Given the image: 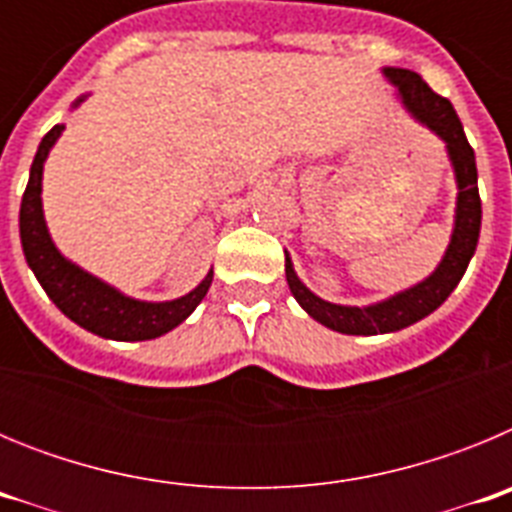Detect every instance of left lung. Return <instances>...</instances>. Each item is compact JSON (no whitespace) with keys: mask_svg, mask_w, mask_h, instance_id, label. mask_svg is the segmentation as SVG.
Returning a JSON list of instances; mask_svg holds the SVG:
<instances>
[{"mask_svg":"<svg viewBox=\"0 0 512 512\" xmlns=\"http://www.w3.org/2000/svg\"><path fill=\"white\" fill-rule=\"evenodd\" d=\"M392 84H397L402 94V102L408 104V110L425 122L428 128L436 130L449 148L451 164L459 182V202H456V228L451 235L449 251L433 271L431 277L420 282L418 287L400 292L392 300H384L372 307H343L330 305L320 300L297 279L289 256L284 259V271H287V284L292 289L295 300L310 312L312 318L323 323L325 328L348 333V336H377V333H392V330L408 328L418 323L425 315H431L436 307L446 302V297L454 292L456 284L461 282L469 261L474 256V248L479 241V225H482V200L477 189V161H474V148L469 146L461 120L456 115L454 104L446 97L433 92L415 71L408 69H384Z\"/></svg>","mask_w":512,"mask_h":512,"instance_id":"left-lung-1","label":"left lung"}]
</instances>
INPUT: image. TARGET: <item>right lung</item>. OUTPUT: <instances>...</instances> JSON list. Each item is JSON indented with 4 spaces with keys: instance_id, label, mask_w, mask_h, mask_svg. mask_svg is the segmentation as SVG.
Wrapping results in <instances>:
<instances>
[{
    "instance_id": "right-lung-1",
    "label": "right lung",
    "mask_w": 512,
    "mask_h": 512,
    "mask_svg": "<svg viewBox=\"0 0 512 512\" xmlns=\"http://www.w3.org/2000/svg\"><path fill=\"white\" fill-rule=\"evenodd\" d=\"M61 130L63 125H53L40 140L38 153L30 166V179L22 194L20 241L27 264L38 277L40 287L45 289V295L56 302L66 318H71L81 328L92 330L102 338H115V341H148V338L164 336L182 320H187L194 307L200 305L212 284V271L200 287L179 300L138 302L120 295L117 289L107 287L97 277L63 259L45 230L43 207H40L43 161Z\"/></svg>"
}]
</instances>
